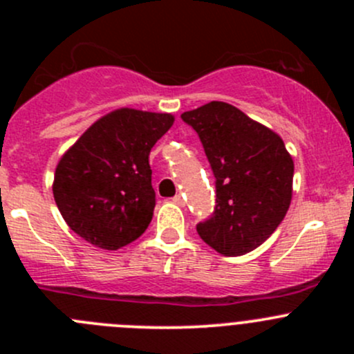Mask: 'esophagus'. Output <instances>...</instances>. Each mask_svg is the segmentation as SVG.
Segmentation results:
<instances>
[{
    "mask_svg": "<svg viewBox=\"0 0 354 354\" xmlns=\"http://www.w3.org/2000/svg\"><path fill=\"white\" fill-rule=\"evenodd\" d=\"M173 202L176 203V205H181V207L185 205V200H183V197H181V195H176V197H173Z\"/></svg>",
    "mask_w": 354,
    "mask_h": 354,
    "instance_id": "obj_1",
    "label": "esophagus"
}]
</instances>
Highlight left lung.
Listing matches in <instances>:
<instances>
[{"instance_id": "left-lung-1", "label": "left lung", "mask_w": 354, "mask_h": 354, "mask_svg": "<svg viewBox=\"0 0 354 354\" xmlns=\"http://www.w3.org/2000/svg\"><path fill=\"white\" fill-rule=\"evenodd\" d=\"M181 120L197 131L216 178V209L197 233L224 257L252 252L277 230L291 203L295 164L283 138L221 101Z\"/></svg>"}]
</instances>
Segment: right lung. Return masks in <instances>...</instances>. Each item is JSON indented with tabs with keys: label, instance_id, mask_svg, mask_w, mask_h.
Instances as JSON below:
<instances>
[{
	"label": "right lung",
	"instance_id": "obj_1",
	"mask_svg": "<svg viewBox=\"0 0 354 354\" xmlns=\"http://www.w3.org/2000/svg\"><path fill=\"white\" fill-rule=\"evenodd\" d=\"M174 116L121 108L95 121L56 166L53 195L85 241L118 250L144 234L156 192L149 154Z\"/></svg>",
	"mask_w": 354,
	"mask_h": 354
}]
</instances>
